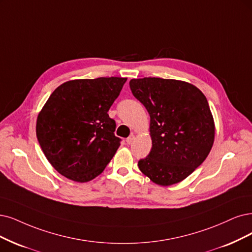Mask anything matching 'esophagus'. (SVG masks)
<instances>
[{
    "instance_id": "obj_1",
    "label": "esophagus",
    "mask_w": 252,
    "mask_h": 252,
    "mask_svg": "<svg viewBox=\"0 0 252 252\" xmlns=\"http://www.w3.org/2000/svg\"><path fill=\"white\" fill-rule=\"evenodd\" d=\"M134 140H135V135L131 134V135H129V137L126 139V143L127 144H132L134 142Z\"/></svg>"
}]
</instances>
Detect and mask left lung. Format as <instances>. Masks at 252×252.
I'll list each match as a JSON object with an SVG mask.
<instances>
[{
  "instance_id": "1",
  "label": "left lung",
  "mask_w": 252,
  "mask_h": 252,
  "mask_svg": "<svg viewBox=\"0 0 252 252\" xmlns=\"http://www.w3.org/2000/svg\"><path fill=\"white\" fill-rule=\"evenodd\" d=\"M133 95L151 116L153 147L139 169L154 183H180L210 154L215 125L203 93L183 81L143 78L129 81Z\"/></svg>"
}]
</instances>
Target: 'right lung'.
<instances>
[{
	"label": "right lung",
	"mask_w": 252,
	"mask_h": 252,
	"mask_svg": "<svg viewBox=\"0 0 252 252\" xmlns=\"http://www.w3.org/2000/svg\"><path fill=\"white\" fill-rule=\"evenodd\" d=\"M126 82L117 77L68 81L45 102L36 136L46 159L65 178L91 181L114 157L121 139L108 111Z\"/></svg>",
	"instance_id": "add662e5"
}]
</instances>
